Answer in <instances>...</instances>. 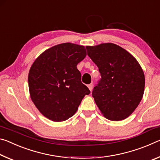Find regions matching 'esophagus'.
Listing matches in <instances>:
<instances>
[{
	"label": "esophagus",
	"instance_id": "34e87169",
	"mask_svg": "<svg viewBox=\"0 0 160 160\" xmlns=\"http://www.w3.org/2000/svg\"><path fill=\"white\" fill-rule=\"evenodd\" d=\"M88 88H89V90H90V91L92 90V88H93V84L92 83H91V84H90V85H88Z\"/></svg>",
	"mask_w": 160,
	"mask_h": 160
}]
</instances>
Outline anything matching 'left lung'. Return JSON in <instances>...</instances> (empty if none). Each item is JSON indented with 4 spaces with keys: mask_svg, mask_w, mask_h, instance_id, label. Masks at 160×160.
<instances>
[{
    "mask_svg": "<svg viewBox=\"0 0 160 160\" xmlns=\"http://www.w3.org/2000/svg\"><path fill=\"white\" fill-rule=\"evenodd\" d=\"M86 49L101 74L92 90L97 107L109 120L128 117L144 93L145 75L138 62L126 50L112 43L88 46Z\"/></svg>",
    "mask_w": 160,
    "mask_h": 160,
    "instance_id": "obj_1",
    "label": "left lung"
}]
</instances>
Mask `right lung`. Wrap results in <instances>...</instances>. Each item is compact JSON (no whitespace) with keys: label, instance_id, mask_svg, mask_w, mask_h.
I'll return each mask as SVG.
<instances>
[{"label":"right lung","instance_id":"right-lung-1","mask_svg":"<svg viewBox=\"0 0 160 160\" xmlns=\"http://www.w3.org/2000/svg\"><path fill=\"white\" fill-rule=\"evenodd\" d=\"M86 55L84 46L63 43L46 50L32 64L28 75L29 94L45 117L56 122L67 120L90 93L77 68Z\"/></svg>","mask_w":160,"mask_h":160}]
</instances>
